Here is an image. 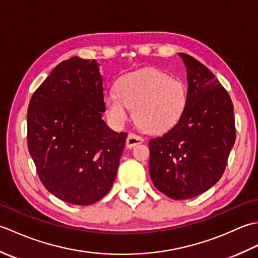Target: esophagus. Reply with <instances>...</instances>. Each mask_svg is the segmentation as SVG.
Returning a JSON list of instances; mask_svg holds the SVG:
<instances>
[{
  "instance_id": "esophagus-1",
  "label": "esophagus",
  "mask_w": 258,
  "mask_h": 258,
  "mask_svg": "<svg viewBox=\"0 0 258 258\" xmlns=\"http://www.w3.org/2000/svg\"><path fill=\"white\" fill-rule=\"evenodd\" d=\"M143 142L144 140L142 136L135 133H130L127 135V139H126V147H128V149H133L134 146L143 143Z\"/></svg>"
}]
</instances>
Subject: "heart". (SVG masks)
I'll use <instances>...</instances> for the list:
<instances>
[{"instance_id":"heart-1","label":"heart","mask_w":258,"mask_h":258,"mask_svg":"<svg viewBox=\"0 0 258 258\" xmlns=\"http://www.w3.org/2000/svg\"><path fill=\"white\" fill-rule=\"evenodd\" d=\"M104 104L114 124H124L130 108H133L134 119L141 128L163 133L183 117L187 106V86L182 79L157 69L139 70L120 76L115 91L106 93Z\"/></svg>"}]
</instances>
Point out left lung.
Masks as SVG:
<instances>
[{"label":"left lung","instance_id":"obj_1","mask_svg":"<svg viewBox=\"0 0 258 258\" xmlns=\"http://www.w3.org/2000/svg\"><path fill=\"white\" fill-rule=\"evenodd\" d=\"M178 55L187 69V106L173 128L150 141L149 165L158 190L187 200L220 180L236 132L227 91L204 64L188 54Z\"/></svg>","mask_w":258,"mask_h":258}]
</instances>
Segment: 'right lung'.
<instances>
[{"label": "right lung", "instance_id": "obj_1", "mask_svg": "<svg viewBox=\"0 0 258 258\" xmlns=\"http://www.w3.org/2000/svg\"><path fill=\"white\" fill-rule=\"evenodd\" d=\"M103 79L96 61L59 63L32 95L27 147L44 187L70 204L91 205L116 177L127 134L104 122Z\"/></svg>", "mask_w": 258, "mask_h": 258}]
</instances>
